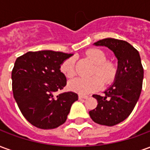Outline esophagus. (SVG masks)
Segmentation results:
<instances>
[{
	"instance_id": "34e87169",
	"label": "esophagus",
	"mask_w": 150,
	"mask_h": 150,
	"mask_svg": "<svg viewBox=\"0 0 150 150\" xmlns=\"http://www.w3.org/2000/svg\"><path fill=\"white\" fill-rule=\"evenodd\" d=\"M79 100L88 99V96H83V95H79Z\"/></svg>"
}]
</instances>
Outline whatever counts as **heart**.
Returning a JSON list of instances; mask_svg holds the SVG:
<instances>
[{
	"label": "heart",
	"mask_w": 150,
	"mask_h": 150,
	"mask_svg": "<svg viewBox=\"0 0 150 150\" xmlns=\"http://www.w3.org/2000/svg\"><path fill=\"white\" fill-rule=\"evenodd\" d=\"M86 55L91 59L96 67L94 71V76L91 78L78 77L69 82V88L71 91L80 95L94 92L100 89L104 83H110L116 75V67L111 62H106L107 57L103 50L91 49L87 51ZM61 71L64 75L71 78L75 75V59L69 58L61 66Z\"/></svg>",
	"instance_id": "1"
}]
</instances>
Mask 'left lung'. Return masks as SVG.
Segmentation results:
<instances>
[{
    "label": "left lung",
    "mask_w": 150,
    "mask_h": 150,
    "mask_svg": "<svg viewBox=\"0 0 150 150\" xmlns=\"http://www.w3.org/2000/svg\"><path fill=\"white\" fill-rule=\"evenodd\" d=\"M93 45L112 50L118 65L113 83L104 91V96H92L98 104L89 115L99 125H116L131 114L140 97L144 77L141 57L132 45L122 40L108 38Z\"/></svg>",
    "instance_id": "1"
}]
</instances>
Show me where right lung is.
Wrapping results in <instances>:
<instances>
[{
  "label": "right lung",
  "mask_w": 150,
  "mask_h": 150,
  "mask_svg": "<svg viewBox=\"0 0 150 150\" xmlns=\"http://www.w3.org/2000/svg\"><path fill=\"white\" fill-rule=\"evenodd\" d=\"M73 54L39 50L27 52L16 59L12 71L13 92L19 109L38 129H55L67 120L78 95L54 93L67 85L60 67Z\"/></svg>",
  "instance_id": "add662e5"
}]
</instances>
